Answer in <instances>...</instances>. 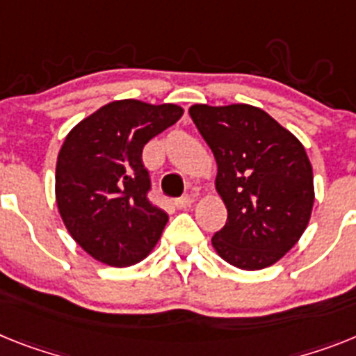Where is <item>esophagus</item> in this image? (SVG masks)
Returning <instances> with one entry per match:
<instances>
[{
	"label": "esophagus",
	"instance_id": "obj_1",
	"mask_svg": "<svg viewBox=\"0 0 356 356\" xmlns=\"http://www.w3.org/2000/svg\"><path fill=\"white\" fill-rule=\"evenodd\" d=\"M192 202H193L192 197L186 195V197H181V199H177V201H175V206H177L179 210H186V208H190V206H192Z\"/></svg>",
	"mask_w": 356,
	"mask_h": 356
}]
</instances>
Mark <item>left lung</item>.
<instances>
[{
    "label": "left lung",
    "mask_w": 356,
    "mask_h": 356,
    "mask_svg": "<svg viewBox=\"0 0 356 356\" xmlns=\"http://www.w3.org/2000/svg\"><path fill=\"white\" fill-rule=\"evenodd\" d=\"M188 112L213 152L215 190L228 210L213 250L246 271L279 262L312 219L315 186L304 145L252 104H192Z\"/></svg>",
    "instance_id": "8db88e82"
}]
</instances>
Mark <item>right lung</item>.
I'll list each match as a JSON object with an SVG mask.
<instances>
[{
    "instance_id": "add662e5",
    "label": "right lung",
    "mask_w": 356,
    "mask_h": 356,
    "mask_svg": "<svg viewBox=\"0 0 356 356\" xmlns=\"http://www.w3.org/2000/svg\"><path fill=\"white\" fill-rule=\"evenodd\" d=\"M183 106L119 99L79 121L56 164V204L68 234L92 259L137 264L159 243L168 215L148 202L143 148L183 118Z\"/></svg>"
}]
</instances>
